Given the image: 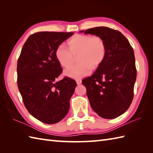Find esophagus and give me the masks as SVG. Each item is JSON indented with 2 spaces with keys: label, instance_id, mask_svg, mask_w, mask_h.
<instances>
[{
  "label": "esophagus",
  "instance_id": "esophagus-1",
  "mask_svg": "<svg viewBox=\"0 0 153 153\" xmlns=\"http://www.w3.org/2000/svg\"><path fill=\"white\" fill-rule=\"evenodd\" d=\"M82 80H81V79H77V80H76V83H77V85H80V84L81 83H82Z\"/></svg>",
  "mask_w": 153,
  "mask_h": 153
}]
</instances>
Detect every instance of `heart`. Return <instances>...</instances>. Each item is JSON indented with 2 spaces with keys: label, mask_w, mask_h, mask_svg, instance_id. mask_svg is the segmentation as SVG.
<instances>
[{
  "label": "heart",
  "mask_w": 153,
  "mask_h": 153,
  "mask_svg": "<svg viewBox=\"0 0 153 153\" xmlns=\"http://www.w3.org/2000/svg\"><path fill=\"white\" fill-rule=\"evenodd\" d=\"M67 48L58 47L55 50V58L62 67L68 68L77 58L78 65L64 71L65 76L79 79L90 74L102 64L106 55V45L99 36L76 34L67 41Z\"/></svg>",
  "instance_id": "obj_1"
}]
</instances>
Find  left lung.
Segmentation results:
<instances>
[{
	"label": "left lung",
	"instance_id": "8db88e82",
	"mask_svg": "<svg viewBox=\"0 0 153 153\" xmlns=\"http://www.w3.org/2000/svg\"><path fill=\"white\" fill-rule=\"evenodd\" d=\"M80 33L100 37L105 41V59L82 83L94 111L103 118H116L128 109L134 98L137 77L134 50L121 32L109 27H97Z\"/></svg>",
	"mask_w": 153,
	"mask_h": 153
}]
</instances>
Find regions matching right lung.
Listing matches in <instances>:
<instances>
[{"mask_svg": "<svg viewBox=\"0 0 153 153\" xmlns=\"http://www.w3.org/2000/svg\"><path fill=\"white\" fill-rule=\"evenodd\" d=\"M74 33L42 31L30 35L22 48L17 64L18 87L25 108L39 121H61L70 109L77 86L70 77L56 82L62 68L55 50Z\"/></svg>", "mask_w": 153, "mask_h": 153, "instance_id": "obj_1", "label": "right lung"}]
</instances>
